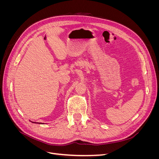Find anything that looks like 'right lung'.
<instances>
[{"instance_id": "right-lung-1", "label": "right lung", "mask_w": 159, "mask_h": 159, "mask_svg": "<svg viewBox=\"0 0 159 159\" xmlns=\"http://www.w3.org/2000/svg\"><path fill=\"white\" fill-rule=\"evenodd\" d=\"M32 123H36V122H32Z\"/></svg>"}]
</instances>
